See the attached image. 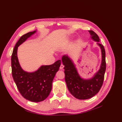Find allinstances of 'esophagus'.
<instances>
[{
  "instance_id": "34e87169",
  "label": "esophagus",
  "mask_w": 122,
  "mask_h": 122,
  "mask_svg": "<svg viewBox=\"0 0 122 122\" xmlns=\"http://www.w3.org/2000/svg\"><path fill=\"white\" fill-rule=\"evenodd\" d=\"M64 67V66L63 65H62V64H61V66H60V69L61 70H62V69H63Z\"/></svg>"
}]
</instances>
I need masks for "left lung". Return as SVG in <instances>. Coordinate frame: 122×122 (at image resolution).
<instances>
[{"instance_id": "left-lung-1", "label": "left lung", "mask_w": 122, "mask_h": 122, "mask_svg": "<svg viewBox=\"0 0 122 122\" xmlns=\"http://www.w3.org/2000/svg\"><path fill=\"white\" fill-rule=\"evenodd\" d=\"M91 38L100 47L101 51L102 61L98 71L91 78L84 79L81 77L71 58L64 55L61 61L65 66V81L68 90L74 97L80 100H86L96 95L102 86L106 70L105 51L104 46L99 43L98 36L93 30H89Z\"/></svg>"}]
</instances>
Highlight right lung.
<instances>
[{"mask_svg": "<svg viewBox=\"0 0 122 122\" xmlns=\"http://www.w3.org/2000/svg\"><path fill=\"white\" fill-rule=\"evenodd\" d=\"M36 30L23 35L16 43L11 58L12 76L20 93L26 99L34 102L43 101L52 90V83L58 71L61 61L52 65H43L33 72L25 71L21 68L17 56L18 47L34 35Z\"/></svg>", "mask_w": 122, "mask_h": 122, "instance_id": "obj_1", "label": "right lung"}]
</instances>
